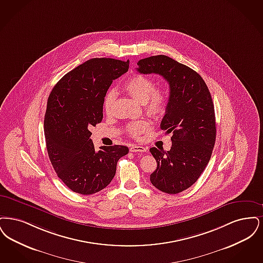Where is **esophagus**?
Listing matches in <instances>:
<instances>
[{"instance_id": "esophagus-1", "label": "esophagus", "mask_w": 263, "mask_h": 263, "mask_svg": "<svg viewBox=\"0 0 263 263\" xmlns=\"http://www.w3.org/2000/svg\"><path fill=\"white\" fill-rule=\"evenodd\" d=\"M130 152H145L146 148L143 147V146H140V145H133L130 148H129Z\"/></svg>"}]
</instances>
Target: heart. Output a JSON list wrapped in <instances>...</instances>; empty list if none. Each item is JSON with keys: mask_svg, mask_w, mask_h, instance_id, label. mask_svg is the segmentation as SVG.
I'll return each mask as SVG.
<instances>
[{"mask_svg": "<svg viewBox=\"0 0 263 263\" xmlns=\"http://www.w3.org/2000/svg\"><path fill=\"white\" fill-rule=\"evenodd\" d=\"M124 88L137 101L144 104L145 110L149 114L157 116L165 112L169 102V95L165 89H156V83L152 79L145 76L136 74L126 80L124 84ZM115 98L116 92L114 90H109L106 93L103 102L105 113H111ZM148 128L149 123L144 120L130 122L126 126L128 136L136 138L147 132Z\"/></svg>", "mask_w": 263, "mask_h": 263, "instance_id": "heart-1", "label": "heart"}]
</instances>
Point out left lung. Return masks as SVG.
<instances>
[{"instance_id": "8db88e82", "label": "left lung", "mask_w": 263, "mask_h": 263, "mask_svg": "<svg viewBox=\"0 0 263 263\" xmlns=\"http://www.w3.org/2000/svg\"><path fill=\"white\" fill-rule=\"evenodd\" d=\"M137 65L138 72L157 73L170 86L160 126L166 135L172 134V147L149 149L157 162L150 182L163 193H182L197 181L211 158L216 139L211 94L196 71L168 56L145 58Z\"/></svg>"}]
</instances>
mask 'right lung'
Masks as SVG:
<instances>
[{
    "label": "right lung",
    "mask_w": 263,
    "mask_h": 263,
    "mask_svg": "<svg viewBox=\"0 0 263 263\" xmlns=\"http://www.w3.org/2000/svg\"><path fill=\"white\" fill-rule=\"evenodd\" d=\"M129 61L95 58L70 70L49 95L45 119L46 146L58 177L69 190L92 194L113 180L124 145L96 151L91 126L101 123L103 102L113 80L127 71Z\"/></svg>",
    "instance_id": "obj_1"
}]
</instances>
